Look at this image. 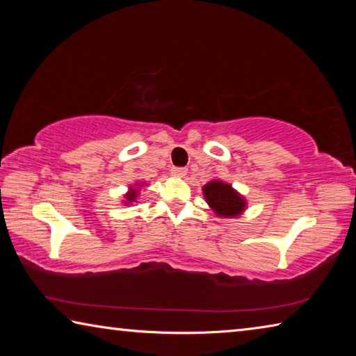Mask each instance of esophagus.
Listing matches in <instances>:
<instances>
[{"label":"esophagus","instance_id":"esophagus-1","mask_svg":"<svg viewBox=\"0 0 356 356\" xmlns=\"http://www.w3.org/2000/svg\"><path fill=\"white\" fill-rule=\"evenodd\" d=\"M171 174L174 177H185L186 176V168H172Z\"/></svg>","mask_w":356,"mask_h":356}]
</instances>
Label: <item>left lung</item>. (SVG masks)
Segmentation results:
<instances>
[{
  "label": "left lung",
  "mask_w": 356,
  "mask_h": 356,
  "mask_svg": "<svg viewBox=\"0 0 356 356\" xmlns=\"http://www.w3.org/2000/svg\"><path fill=\"white\" fill-rule=\"evenodd\" d=\"M204 200L220 218H237L246 210L243 195L225 180L213 179L202 186Z\"/></svg>",
  "instance_id": "obj_1"
}]
</instances>
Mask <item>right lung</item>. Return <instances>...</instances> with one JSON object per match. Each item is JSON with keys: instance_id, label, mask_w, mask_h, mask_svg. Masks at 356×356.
I'll use <instances>...</instances> for the list:
<instances>
[{"instance_id": "add662e5", "label": "right lung", "mask_w": 356, "mask_h": 356, "mask_svg": "<svg viewBox=\"0 0 356 356\" xmlns=\"http://www.w3.org/2000/svg\"><path fill=\"white\" fill-rule=\"evenodd\" d=\"M143 186H144V182H136L135 185H130V186H129V191L125 193L124 200H122L124 206H130V204L136 202V200H138V196H140V191H141ZM146 186H147V185H146Z\"/></svg>"}]
</instances>
